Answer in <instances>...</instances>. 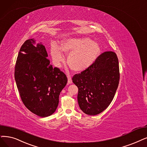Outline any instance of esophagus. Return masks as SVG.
Here are the masks:
<instances>
[{
	"instance_id": "obj_1",
	"label": "esophagus",
	"mask_w": 147,
	"mask_h": 147,
	"mask_svg": "<svg viewBox=\"0 0 147 147\" xmlns=\"http://www.w3.org/2000/svg\"><path fill=\"white\" fill-rule=\"evenodd\" d=\"M67 78H68V81H67L68 84H71L72 83V80L71 77H70V75H67Z\"/></svg>"
}]
</instances>
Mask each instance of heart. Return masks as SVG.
Instances as JSON below:
<instances>
[{
	"instance_id": "obj_1",
	"label": "heart",
	"mask_w": 147,
	"mask_h": 147,
	"mask_svg": "<svg viewBox=\"0 0 147 147\" xmlns=\"http://www.w3.org/2000/svg\"><path fill=\"white\" fill-rule=\"evenodd\" d=\"M62 52L69 54L67 63L74 71L81 72L90 66L96 59L100 52L99 45L89 37L70 38L64 40L60 46H52L51 54L57 66L64 62Z\"/></svg>"
}]
</instances>
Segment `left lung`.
<instances>
[{
	"label": "left lung",
	"mask_w": 147,
	"mask_h": 147,
	"mask_svg": "<svg viewBox=\"0 0 147 147\" xmlns=\"http://www.w3.org/2000/svg\"><path fill=\"white\" fill-rule=\"evenodd\" d=\"M119 61L112 51L104 52L90 66L75 74L73 83L78 88L80 108L89 115H96L112 101L119 85Z\"/></svg>",
	"instance_id": "left-lung-1"
}]
</instances>
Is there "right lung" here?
Returning a JSON list of instances; mask_svg holds the SVG:
<instances>
[{
  "instance_id": "right-lung-1",
  "label": "right lung",
  "mask_w": 147,
  "mask_h": 147,
  "mask_svg": "<svg viewBox=\"0 0 147 147\" xmlns=\"http://www.w3.org/2000/svg\"><path fill=\"white\" fill-rule=\"evenodd\" d=\"M35 43L32 38L22 45L17 58L14 77L25 107L43 118L55 111L67 78L59 69L51 65L45 46L40 43L36 46Z\"/></svg>"
}]
</instances>
